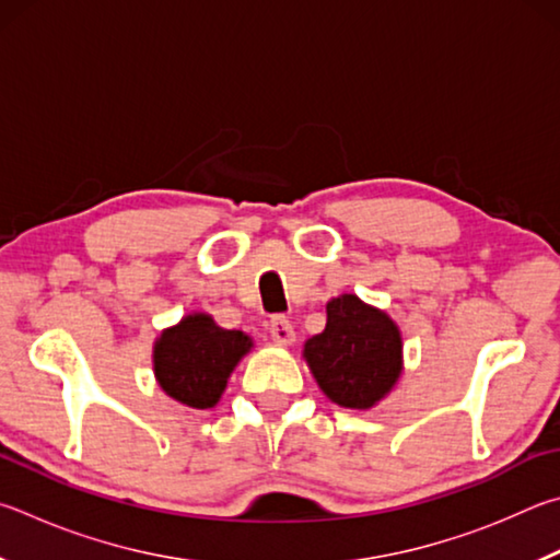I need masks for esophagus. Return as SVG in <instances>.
I'll return each instance as SVG.
<instances>
[{"instance_id":"esophagus-1","label":"esophagus","mask_w":560,"mask_h":560,"mask_svg":"<svg viewBox=\"0 0 560 560\" xmlns=\"http://www.w3.org/2000/svg\"><path fill=\"white\" fill-rule=\"evenodd\" d=\"M269 332L277 345H291L293 340H296V332H293V325L287 315H277V318H271Z\"/></svg>"}]
</instances>
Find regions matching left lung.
<instances>
[{
	"instance_id": "obj_1",
	"label": "left lung",
	"mask_w": 560,
	"mask_h": 560,
	"mask_svg": "<svg viewBox=\"0 0 560 560\" xmlns=\"http://www.w3.org/2000/svg\"><path fill=\"white\" fill-rule=\"evenodd\" d=\"M325 330L303 345V358L330 401L372 409L401 374V332L384 311L354 293L328 301Z\"/></svg>"
}]
</instances>
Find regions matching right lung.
Masks as SVG:
<instances>
[{"label":"right lung","mask_w":560,"mask_h":560,"mask_svg":"<svg viewBox=\"0 0 560 560\" xmlns=\"http://www.w3.org/2000/svg\"><path fill=\"white\" fill-rule=\"evenodd\" d=\"M252 350L242 330H225L208 313H190L154 345V374L171 399L190 409H212L237 362Z\"/></svg>","instance_id":"1"}]
</instances>
